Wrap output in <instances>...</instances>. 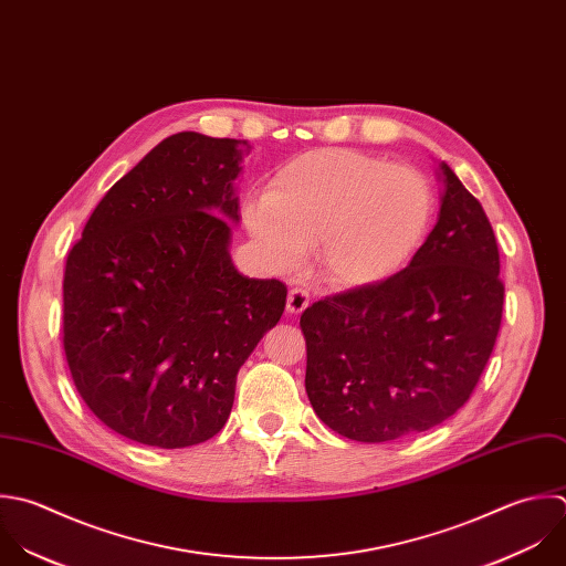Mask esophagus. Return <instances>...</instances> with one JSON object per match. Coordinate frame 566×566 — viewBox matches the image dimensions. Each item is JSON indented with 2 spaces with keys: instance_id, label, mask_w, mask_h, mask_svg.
Wrapping results in <instances>:
<instances>
[{
  "instance_id": "obj_1",
  "label": "esophagus",
  "mask_w": 566,
  "mask_h": 566,
  "mask_svg": "<svg viewBox=\"0 0 566 566\" xmlns=\"http://www.w3.org/2000/svg\"><path fill=\"white\" fill-rule=\"evenodd\" d=\"M308 302H311V297H308V291H304V289L295 286V289H291V291H289L286 311H289L291 315H300L302 311H306Z\"/></svg>"
}]
</instances>
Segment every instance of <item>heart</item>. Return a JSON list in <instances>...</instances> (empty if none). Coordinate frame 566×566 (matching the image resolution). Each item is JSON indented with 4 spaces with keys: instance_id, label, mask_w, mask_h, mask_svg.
I'll return each instance as SVG.
<instances>
[{
    "instance_id": "obj_1",
    "label": "heart",
    "mask_w": 566,
    "mask_h": 566,
    "mask_svg": "<svg viewBox=\"0 0 566 566\" xmlns=\"http://www.w3.org/2000/svg\"><path fill=\"white\" fill-rule=\"evenodd\" d=\"M434 216L428 178L355 149H313L284 163L266 196L247 200L244 227L275 273L317 249L335 289H364L395 275L421 247Z\"/></svg>"
}]
</instances>
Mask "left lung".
I'll return each mask as SVG.
<instances>
[{
	"label": "left lung",
	"mask_w": 566,
	"mask_h": 566,
	"mask_svg": "<svg viewBox=\"0 0 566 566\" xmlns=\"http://www.w3.org/2000/svg\"><path fill=\"white\" fill-rule=\"evenodd\" d=\"M441 211L397 275L302 313L306 395L337 434L386 443L457 415L494 350L505 286L494 229L448 163Z\"/></svg>",
	"instance_id": "1"
}]
</instances>
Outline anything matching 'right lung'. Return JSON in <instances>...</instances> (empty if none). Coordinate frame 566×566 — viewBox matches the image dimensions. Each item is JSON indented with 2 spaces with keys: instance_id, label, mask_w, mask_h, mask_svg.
I'll return each instance as SVG.
<instances>
[{
  "instance_id": "obj_1",
  "label": "right lung",
  "mask_w": 566,
  "mask_h": 566,
  "mask_svg": "<svg viewBox=\"0 0 566 566\" xmlns=\"http://www.w3.org/2000/svg\"><path fill=\"white\" fill-rule=\"evenodd\" d=\"M247 140L178 132L92 211L63 273V350L85 406L163 450L227 423L235 377L286 306L229 253Z\"/></svg>"
}]
</instances>
